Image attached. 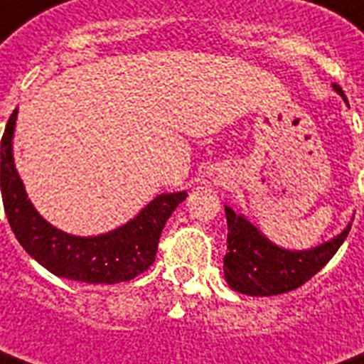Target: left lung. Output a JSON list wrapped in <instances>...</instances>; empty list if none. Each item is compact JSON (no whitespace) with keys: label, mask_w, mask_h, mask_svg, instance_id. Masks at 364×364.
<instances>
[{"label":"left lung","mask_w":364,"mask_h":364,"mask_svg":"<svg viewBox=\"0 0 364 364\" xmlns=\"http://www.w3.org/2000/svg\"><path fill=\"white\" fill-rule=\"evenodd\" d=\"M334 90L346 99L340 85L334 83ZM225 215L229 235L223 273L229 287L246 296H277L305 284L332 259L351 229L348 225L321 246L292 252L267 240L248 219L229 206H225Z\"/></svg>","instance_id":"8db88e82"}]
</instances>
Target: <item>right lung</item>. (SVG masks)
Masks as SVG:
<instances>
[{
	"label": "right lung",
	"mask_w": 364,
	"mask_h": 364,
	"mask_svg": "<svg viewBox=\"0 0 364 364\" xmlns=\"http://www.w3.org/2000/svg\"><path fill=\"white\" fill-rule=\"evenodd\" d=\"M16 110L1 137L0 185L4 208L16 240L36 262L57 277L87 284H116L135 279L154 263L166 221L187 193L156 196L126 225L99 237H74L55 229L28 200L13 160Z\"/></svg>",
	"instance_id": "obj_1"
}]
</instances>
